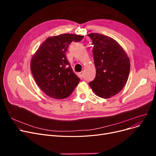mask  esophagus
I'll return each instance as SVG.
<instances>
[{
	"mask_svg": "<svg viewBox=\"0 0 156 156\" xmlns=\"http://www.w3.org/2000/svg\"><path fill=\"white\" fill-rule=\"evenodd\" d=\"M78 76L80 78H83V71H81L80 73H78Z\"/></svg>",
	"mask_w": 156,
	"mask_h": 156,
	"instance_id": "obj_1",
	"label": "esophagus"
}]
</instances>
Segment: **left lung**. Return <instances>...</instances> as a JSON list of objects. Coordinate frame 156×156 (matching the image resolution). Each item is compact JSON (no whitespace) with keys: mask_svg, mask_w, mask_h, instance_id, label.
<instances>
[{"mask_svg":"<svg viewBox=\"0 0 156 156\" xmlns=\"http://www.w3.org/2000/svg\"><path fill=\"white\" fill-rule=\"evenodd\" d=\"M87 35L92 40L96 69L95 78L89 85L96 95L108 99L118 94L126 85L130 70L129 57L112 38L94 33Z\"/></svg>","mask_w":156,"mask_h":156,"instance_id":"8db88e82","label":"left lung"}]
</instances>
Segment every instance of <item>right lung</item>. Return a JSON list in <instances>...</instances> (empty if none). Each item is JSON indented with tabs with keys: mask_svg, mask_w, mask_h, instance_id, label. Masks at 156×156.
I'll list each match as a JSON object with an SVG mask.
<instances>
[{
	"mask_svg": "<svg viewBox=\"0 0 156 156\" xmlns=\"http://www.w3.org/2000/svg\"><path fill=\"white\" fill-rule=\"evenodd\" d=\"M84 35L64 34L48 37L31 57L30 69L36 83L47 96L63 99L76 88L80 78L73 71L66 52L73 42Z\"/></svg>",
	"mask_w": 156,
	"mask_h": 156,
	"instance_id": "1",
	"label": "right lung"
}]
</instances>
